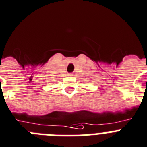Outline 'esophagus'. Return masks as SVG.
Segmentation results:
<instances>
[{
    "label": "esophagus",
    "instance_id": "esophagus-1",
    "mask_svg": "<svg viewBox=\"0 0 147 147\" xmlns=\"http://www.w3.org/2000/svg\"><path fill=\"white\" fill-rule=\"evenodd\" d=\"M69 76H73V74H69Z\"/></svg>",
    "mask_w": 147,
    "mask_h": 147
}]
</instances>
